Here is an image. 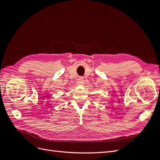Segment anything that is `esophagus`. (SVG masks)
I'll list each match as a JSON object with an SVG mask.
<instances>
[{
  "label": "esophagus",
  "instance_id": "esophagus-1",
  "mask_svg": "<svg viewBox=\"0 0 160 160\" xmlns=\"http://www.w3.org/2000/svg\"><path fill=\"white\" fill-rule=\"evenodd\" d=\"M77 82H78V83L80 85H83L84 83V79L83 77H79V79H77Z\"/></svg>",
  "mask_w": 160,
  "mask_h": 160
}]
</instances>
